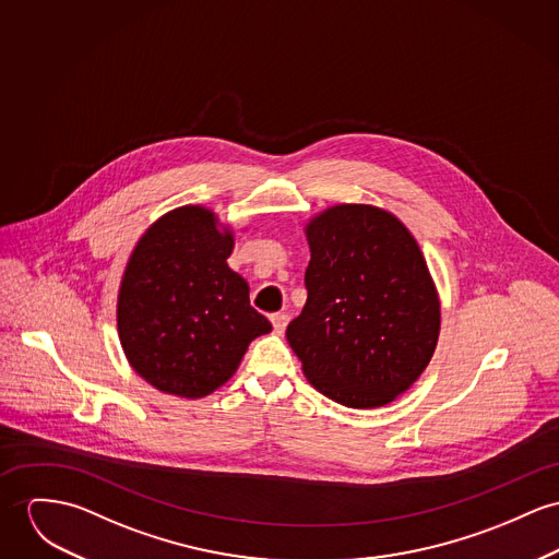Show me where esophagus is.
Listing matches in <instances>:
<instances>
[{
  "label": "esophagus",
  "instance_id": "obj_1",
  "mask_svg": "<svg viewBox=\"0 0 559 559\" xmlns=\"http://www.w3.org/2000/svg\"><path fill=\"white\" fill-rule=\"evenodd\" d=\"M270 321H272L274 332H276V334H283V332H285V328H287V323H289V317H287V314H283V312H276V314H272V317H270Z\"/></svg>",
  "mask_w": 559,
  "mask_h": 559
}]
</instances>
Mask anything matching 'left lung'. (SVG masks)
<instances>
[{"label": "left lung", "instance_id": "obj_1", "mask_svg": "<svg viewBox=\"0 0 559 559\" xmlns=\"http://www.w3.org/2000/svg\"><path fill=\"white\" fill-rule=\"evenodd\" d=\"M308 298L287 328L308 383L348 408L413 385L440 336V298L415 236L385 209L334 204L304 225Z\"/></svg>", "mask_w": 559, "mask_h": 559}]
</instances>
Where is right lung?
<instances>
[{
  "label": "right lung",
  "mask_w": 559,
  "mask_h": 559,
  "mask_svg": "<svg viewBox=\"0 0 559 559\" xmlns=\"http://www.w3.org/2000/svg\"><path fill=\"white\" fill-rule=\"evenodd\" d=\"M236 231L213 209L187 204L159 216L129 255L119 341L135 374L164 393L211 395L249 344L272 332L249 301V283L227 265Z\"/></svg>",
  "instance_id": "add662e5"
}]
</instances>
